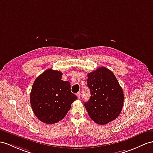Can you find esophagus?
<instances>
[{
    "instance_id": "obj_1",
    "label": "esophagus",
    "mask_w": 153,
    "mask_h": 153,
    "mask_svg": "<svg viewBox=\"0 0 153 153\" xmlns=\"http://www.w3.org/2000/svg\"><path fill=\"white\" fill-rule=\"evenodd\" d=\"M80 95H81V94H80V93H78V94H76V96H77V97H78V99H80Z\"/></svg>"
}]
</instances>
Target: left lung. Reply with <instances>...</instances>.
I'll use <instances>...</instances> for the list:
<instances>
[{
  "instance_id": "1",
  "label": "left lung",
  "mask_w": 153,
  "mask_h": 153,
  "mask_svg": "<svg viewBox=\"0 0 153 153\" xmlns=\"http://www.w3.org/2000/svg\"><path fill=\"white\" fill-rule=\"evenodd\" d=\"M91 97L84 103L89 116L96 123L106 125L115 120L123 106L124 94L114 74L101 67L88 74Z\"/></svg>"
}]
</instances>
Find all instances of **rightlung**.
Here are the masks:
<instances>
[{
    "label": "right lung",
    "mask_w": 153,
    "mask_h": 153,
    "mask_svg": "<svg viewBox=\"0 0 153 153\" xmlns=\"http://www.w3.org/2000/svg\"><path fill=\"white\" fill-rule=\"evenodd\" d=\"M62 73L48 69L35 80L30 95L35 115L46 124H54L64 118L77 99L71 91L69 81L62 80Z\"/></svg>",
    "instance_id": "1"
}]
</instances>
